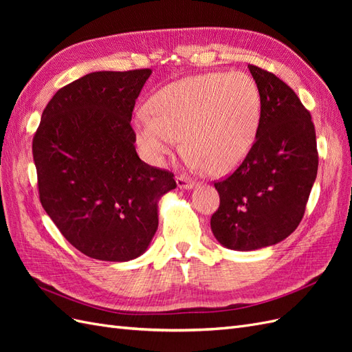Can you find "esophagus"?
<instances>
[{"label": "esophagus", "mask_w": 352, "mask_h": 352, "mask_svg": "<svg viewBox=\"0 0 352 352\" xmlns=\"http://www.w3.org/2000/svg\"><path fill=\"white\" fill-rule=\"evenodd\" d=\"M176 182H177V186L179 188H184V189H192L194 186H197V184L194 182V180H190L185 176H177L176 177Z\"/></svg>", "instance_id": "obj_1"}]
</instances>
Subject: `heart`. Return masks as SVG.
Wrapping results in <instances>:
<instances>
[{
    "label": "heart",
    "instance_id": "1",
    "mask_svg": "<svg viewBox=\"0 0 352 352\" xmlns=\"http://www.w3.org/2000/svg\"><path fill=\"white\" fill-rule=\"evenodd\" d=\"M138 113L135 133L141 153L163 164L184 138L188 160L212 175L235 170L257 138L261 98L255 82L243 73H208L167 85Z\"/></svg>",
    "mask_w": 352,
    "mask_h": 352
}]
</instances>
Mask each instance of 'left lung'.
I'll return each instance as SVG.
<instances>
[{"label":"left lung","mask_w":352,"mask_h":352,"mask_svg":"<svg viewBox=\"0 0 352 352\" xmlns=\"http://www.w3.org/2000/svg\"><path fill=\"white\" fill-rule=\"evenodd\" d=\"M248 69L261 98L257 138L235 172L214 182L220 206L210 221L223 247L238 251L291 235L304 217L318 167L310 111L276 74Z\"/></svg>","instance_id":"8db88e82"}]
</instances>
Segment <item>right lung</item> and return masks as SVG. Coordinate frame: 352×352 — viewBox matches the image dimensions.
Listing matches in <instances>:
<instances>
[{
	"label": "right lung",
	"instance_id": "right-lung-1",
	"mask_svg": "<svg viewBox=\"0 0 352 352\" xmlns=\"http://www.w3.org/2000/svg\"><path fill=\"white\" fill-rule=\"evenodd\" d=\"M151 69L94 72L56 92L32 141L41 204L74 248L129 261L158 228L157 199L176 188L144 163L131 124Z\"/></svg>",
	"mask_w": 352,
	"mask_h": 352
}]
</instances>
